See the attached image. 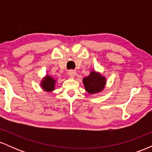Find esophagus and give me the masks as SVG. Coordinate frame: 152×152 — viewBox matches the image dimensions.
Here are the masks:
<instances>
[{"label": "esophagus", "mask_w": 152, "mask_h": 152, "mask_svg": "<svg viewBox=\"0 0 152 152\" xmlns=\"http://www.w3.org/2000/svg\"><path fill=\"white\" fill-rule=\"evenodd\" d=\"M68 74H69V76H70L71 78H74L75 76H76V72L74 70H71L69 71Z\"/></svg>", "instance_id": "1"}]
</instances>
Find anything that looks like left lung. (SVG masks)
Instances as JSON below:
<instances>
[{
  "label": "left lung",
  "mask_w": 152,
  "mask_h": 152,
  "mask_svg": "<svg viewBox=\"0 0 152 152\" xmlns=\"http://www.w3.org/2000/svg\"><path fill=\"white\" fill-rule=\"evenodd\" d=\"M82 81L85 90L89 94H95L103 91L106 84L105 76L95 70L91 71L89 75L83 78Z\"/></svg>",
  "instance_id": "1"
}]
</instances>
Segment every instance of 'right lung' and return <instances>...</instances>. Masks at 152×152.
<instances>
[{"instance_id":"obj_1","label":"right lung","mask_w":152,"mask_h":152,"mask_svg":"<svg viewBox=\"0 0 152 152\" xmlns=\"http://www.w3.org/2000/svg\"><path fill=\"white\" fill-rule=\"evenodd\" d=\"M56 79H55L53 76L49 74H46V76L41 79V88L46 92H52L55 90V85Z\"/></svg>"}]
</instances>
